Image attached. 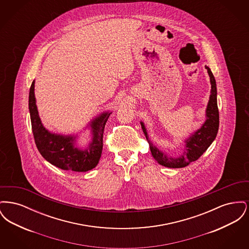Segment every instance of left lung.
Masks as SVG:
<instances>
[{"label":"left lung","instance_id":"1","mask_svg":"<svg viewBox=\"0 0 249 249\" xmlns=\"http://www.w3.org/2000/svg\"><path fill=\"white\" fill-rule=\"evenodd\" d=\"M205 69L208 71L211 83V94L205 110L206 119L200 129L191 133L190 137L185 140V147L182 154L178 157H172L160 150L150 141L143 122H140L145 138L149 143L151 154L160 165L165 166L168 168H183L185 166L189 165L192 161L197 160L206 151V149L210 146V144L216 137L219 126V114L216 101V84L210 68L208 66H205Z\"/></svg>","mask_w":249,"mask_h":249}]
</instances>
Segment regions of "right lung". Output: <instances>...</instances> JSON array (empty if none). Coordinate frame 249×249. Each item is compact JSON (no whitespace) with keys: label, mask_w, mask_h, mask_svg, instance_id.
<instances>
[{"label":"right lung","mask_w":249,"mask_h":249,"mask_svg":"<svg viewBox=\"0 0 249 249\" xmlns=\"http://www.w3.org/2000/svg\"><path fill=\"white\" fill-rule=\"evenodd\" d=\"M35 83L34 80L30 89L29 110L35 141L40 154L52 165L66 171L87 172L95 168L103 151L105 126L112 112H104L89 122L88 127L92 135L91 142L84 149L77 147V135L58 134L44 127L36 106Z\"/></svg>","instance_id":"obj_1"}]
</instances>
